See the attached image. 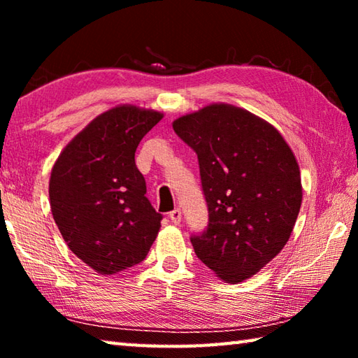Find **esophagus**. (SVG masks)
Returning <instances> with one entry per match:
<instances>
[{
	"mask_svg": "<svg viewBox=\"0 0 358 358\" xmlns=\"http://www.w3.org/2000/svg\"><path fill=\"white\" fill-rule=\"evenodd\" d=\"M169 217H171V221L173 224H180L181 222V210L180 208L172 210L171 213H169Z\"/></svg>",
	"mask_w": 358,
	"mask_h": 358,
	"instance_id": "1",
	"label": "esophagus"
}]
</instances>
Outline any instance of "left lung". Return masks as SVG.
I'll use <instances>...</instances> for the list:
<instances>
[{
	"mask_svg": "<svg viewBox=\"0 0 358 358\" xmlns=\"http://www.w3.org/2000/svg\"><path fill=\"white\" fill-rule=\"evenodd\" d=\"M197 155L208 226L191 235L196 256L230 284L280 252L301 205L296 159L282 136L243 108L213 104L173 121Z\"/></svg>",
	"mask_w": 358,
	"mask_h": 358,
	"instance_id": "8db88e82",
	"label": "left lung"
}]
</instances>
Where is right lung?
Returning a JSON list of instances; mask_svg holds the SVG:
<instances>
[{
  "label": "right lung",
  "mask_w": 358,
  "mask_h": 358,
  "mask_svg": "<svg viewBox=\"0 0 358 358\" xmlns=\"http://www.w3.org/2000/svg\"><path fill=\"white\" fill-rule=\"evenodd\" d=\"M162 113L120 106L94 118L63 150L52 169L48 196L69 250L101 275L147 257L162 215L147 199L136 150Z\"/></svg>",
  "instance_id": "add662e5"
}]
</instances>
